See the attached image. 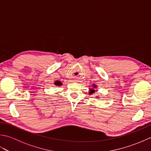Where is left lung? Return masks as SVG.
I'll use <instances>...</instances> for the list:
<instances>
[{
	"label": "left lung",
	"mask_w": 151,
	"mask_h": 151,
	"mask_svg": "<svg viewBox=\"0 0 151 151\" xmlns=\"http://www.w3.org/2000/svg\"><path fill=\"white\" fill-rule=\"evenodd\" d=\"M90 87H92V88H89V94L91 95V94H93V93H94L95 92V91H97L98 89H97V90H95V89L97 88V85H95V84H93L91 86H90ZM96 98L99 99L98 97H97Z\"/></svg>",
	"instance_id": "1"
}]
</instances>
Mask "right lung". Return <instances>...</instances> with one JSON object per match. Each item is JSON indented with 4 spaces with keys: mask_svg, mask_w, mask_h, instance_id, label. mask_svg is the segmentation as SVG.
Here are the masks:
<instances>
[{
    "mask_svg": "<svg viewBox=\"0 0 151 151\" xmlns=\"http://www.w3.org/2000/svg\"><path fill=\"white\" fill-rule=\"evenodd\" d=\"M54 84H55L56 86H62V83L60 81H56L55 82H54Z\"/></svg>",
    "mask_w": 151,
    "mask_h": 151,
    "instance_id": "obj_1",
    "label": "right lung"
}]
</instances>
